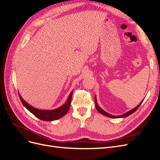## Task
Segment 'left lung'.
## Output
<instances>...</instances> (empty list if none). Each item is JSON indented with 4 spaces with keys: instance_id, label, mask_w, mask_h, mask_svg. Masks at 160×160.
I'll return each mask as SVG.
<instances>
[{
    "instance_id": "obj_1",
    "label": "left lung",
    "mask_w": 160,
    "mask_h": 160,
    "mask_svg": "<svg viewBox=\"0 0 160 160\" xmlns=\"http://www.w3.org/2000/svg\"><path fill=\"white\" fill-rule=\"evenodd\" d=\"M143 101H142V102L140 103L137 106V107H135V108H133V109L130 110V111H128V112L123 113V115H111V114H109V113H107V112H106V111H105L104 110H103L102 109H101V108L99 107V105H98V102H97L96 97L95 96V108H96V109L98 110L101 114H102V115H105V116H107V117H108V118H125V117H128V116L130 115L131 114L135 112V111H136V110L139 108V107L140 106V105H141V104L142 103Z\"/></svg>"
}]
</instances>
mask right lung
<instances>
[{"label":"right lung","mask_w":160,"mask_h":160,"mask_svg":"<svg viewBox=\"0 0 160 160\" xmlns=\"http://www.w3.org/2000/svg\"><path fill=\"white\" fill-rule=\"evenodd\" d=\"M72 94V91L71 92V93L68 97V99H67L66 103L63 105L61 106L59 108L52 110H41L36 109L32 107V106L28 103H27L26 101L22 98V97L20 94H18V95L23 105L34 115L36 116L37 118L40 119L41 120L46 121V122H50L51 121H51L57 120L62 117H63V116L68 112L71 102Z\"/></svg>","instance_id":"1"}]
</instances>
